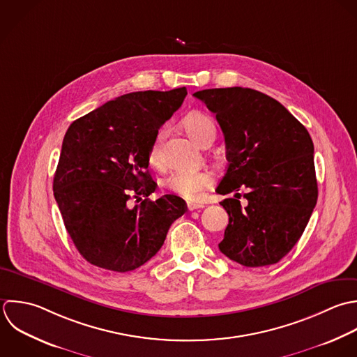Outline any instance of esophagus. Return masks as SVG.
Masks as SVG:
<instances>
[{
	"mask_svg": "<svg viewBox=\"0 0 357 357\" xmlns=\"http://www.w3.org/2000/svg\"><path fill=\"white\" fill-rule=\"evenodd\" d=\"M199 208H204V204H200V203H188V210H189V211L199 210Z\"/></svg>",
	"mask_w": 357,
	"mask_h": 357,
	"instance_id": "1",
	"label": "esophagus"
}]
</instances>
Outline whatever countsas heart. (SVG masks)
<instances>
[{
  "label": "heart",
  "mask_w": 357,
  "mask_h": 357,
  "mask_svg": "<svg viewBox=\"0 0 357 357\" xmlns=\"http://www.w3.org/2000/svg\"><path fill=\"white\" fill-rule=\"evenodd\" d=\"M185 130L188 135L197 143L203 144L208 139H214L215 136V125L214 121L204 112L195 111L190 112L183 121ZM164 137V130H160L155 136L150 151L149 160L153 165H161V142ZM214 182L213 174L206 169L200 171H188V169H178L168 175L165 179V188L172 193L186 199V200H197L202 197L203 192L208 189Z\"/></svg>",
  "instance_id": "obj_1"
}]
</instances>
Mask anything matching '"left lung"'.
Here are the masks:
<instances>
[{
    "label": "left lung",
    "mask_w": 357,
    "mask_h": 357,
    "mask_svg": "<svg viewBox=\"0 0 357 357\" xmlns=\"http://www.w3.org/2000/svg\"><path fill=\"white\" fill-rule=\"evenodd\" d=\"M215 114L228 167L215 192L241 193L220 204L229 224L220 250L245 267L278 263L301 239L317 203L314 146L307 129L277 100L248 87L193 94Z\"/></svg>",
    "instance_id": "left-lung-1"
}]
</instances>
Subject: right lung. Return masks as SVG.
I'll use <instances>...</instances> for the list:
<instances>
[{
    "label": "right lung",
    "instance_id": "right-lung-1",
    "mask_svg": "<svg viewBox=\"0 0 357 357\" xmlns=\"http://www.w3.org/2000/svg\"><path fill=\"white\" fill-rule=\"evenodd\" d=\"M186 94V87L128 93L68 128L52 189L65 228L90 264L116 273L139 268L186 213L175 195L147 199L157 188L147 169L150 147ZM132 198L141 203L132 208Z\"/></svg>",
    "mask_w": 357,
    "mask_h": 357
}]
</instances>
